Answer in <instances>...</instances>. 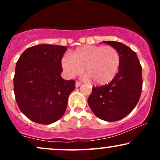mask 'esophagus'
<instances>
[{
    "instance_id": "1",
    "label": "esophagus",
    "mask_w": 160,
    "mask_h": 160,
    "mask_svg": "<svg viewBox=\"0 0 160 160\" xmlns=\"http://www.w3.org/2000/svg\"><path fill=\"white\" fill-rule=\"evenodd\" d=\"M80 85H81V82H80V81L76 82V87H79Z\"/></svg>"
}]
</instances>
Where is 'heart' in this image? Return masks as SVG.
Instances as JSON below:
<instances>
[{"label": "heart", "mask_w": 160, "mask_h": 160, "mask_svg": "<svg viewBox=\"0 0 160 160\" xmlns=\"http://www.w3.org/2000/svg\"><path fill=\"white\" fill-rule=\"evenodd\" d=\"M121 63L120 53L111 46H85L77 49L72 56H64L62 65L69 77L81 74L85 68L86 78L98 85L113 80Z\"/></svg>", "instance_id": "obj_1"}]
</instances>
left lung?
<instances>
[{"label":"left lung","instance_id":"obj_1","mask_svg":"<svg viewBox=\"0 0 160 160\" xmlns=\"http://www.w3.org/2000/svg\"><path fill=\"white\" fill-rule=\"evenodd\" d=\"M118 51L120 70L108 84L93 86L88 104L94 114L108 122L124 118L138 102L142 90V67L136 53L117 41H104Z\"/></svg>","mask_w":160,"mask_h":160}]
</instances>
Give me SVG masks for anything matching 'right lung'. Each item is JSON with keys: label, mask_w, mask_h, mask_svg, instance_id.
I'll use <instances>...</instances> for the list:
<instances>
[{"label": "right lung", "mask_w": 160, "mask_h": 160, "mask_svg": "<svg viewBox=\"0 0 160 160\" xmlns=\"http://www.w3.org/2000/svg\"><path fill=\"white\" fill-rule=\"evenodd\" d=\"M67 47L40 44L22 52L16 65L14 94L20 111L40 124L58 120L67 108L74 80L62 78V58Z\"/></svg>", "instance_id": "add662e5"}]
</instances>
